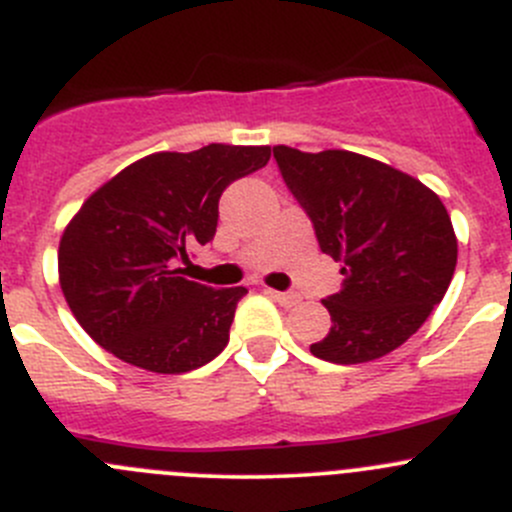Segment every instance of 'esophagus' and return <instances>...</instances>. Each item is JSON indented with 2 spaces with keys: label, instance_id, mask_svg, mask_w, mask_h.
Returning <instances> with one entry per match:
<instances>
[{
  "label": "esophagus",
  "instance_id": "esophagus-1",
  "mask_svg": "<svg viewBox=\"0 0 512 512\" xmlns=\"http://www.w3.org/2000/svg\"><path fill=\"white\" fill-rule=\"evenodd\" d=\"M267 294H270L272 299H277L282 307H294V304H299V299H302L297 292H277V289H267Z\"/></svg>",
  "mask_w": 512,
  "mask_h": 512
}]
</instances>
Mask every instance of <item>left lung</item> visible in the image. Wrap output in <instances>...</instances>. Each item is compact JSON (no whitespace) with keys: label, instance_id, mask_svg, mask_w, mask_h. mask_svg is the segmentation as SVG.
Returning <instances> with one entry per match:
<instances>
[{"label":"left lung","instance_id":"obj_1","mask_svg":"<svg viewBox=\"0 0 512 512\" xmlns=\"http://www.w3.org/2000/svg\"><path fill=\"white\" fill-rule=\"evenodd\" d=\"M272 151L322 252L344 265L342 289L322 299L332 329L309 352L332 364L394 352L426 322L456 272V232L441 198L352 151Z\"/></svg>","mask_w":512,"mask_h":512}]
</instances>
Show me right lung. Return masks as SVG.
<instances>
[{
	"label": "right lung",
	"mask_w": 512,
	"mask_h": 512,
	"mask_svg": "<svg viewBox=\"0 0 512 512\" xmlns=\"http://www.w3.org/2000/svg\"><path fill=\"white\" fill-rule=\"evenodd\" d=\"M270 146L153 153L96 190L61 235L59 282L76 322L121 361L183 374L227 347L245 287L185 280L180 262L218 230L220 195Z\"/></svg>",
	"instance_id": "1"
}]
</instances>
